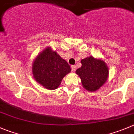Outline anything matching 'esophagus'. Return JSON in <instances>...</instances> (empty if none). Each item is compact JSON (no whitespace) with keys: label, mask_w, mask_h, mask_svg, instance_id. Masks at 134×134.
I'll return each instance as SVG.
<instances>
[{"label":"esophagus","mask_w":134,"mask_h":134,"mask_svg":"<svg viewBox=\"0 0 134 134\" xmlns=\"http://www.w3.org/2000/svg\"><path fill=\"white\" fill-rule=\"evenodd\" d=\"M71 68H72V72H75V71L76 70V68H77V67H76V65H72V66H71Z\"/></svg>","instance_id":"esophagus-1"}]
</instances>
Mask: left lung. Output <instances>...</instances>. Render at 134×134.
<instances>
[{"label": "left lung", "instance_id": "8db88e82", "mask_svg": "<svg viewBox=\"0 0 134 134\" xmlns=\"http://www.w3.org/2000/svg\"><path fill=\"white\" fill-rule=\"evenodd\" d=\"M81 67L76 70L85 89L95 91L105 83L109 75V70L104 61L87 57L81 61Z\"/></svg>", "mask_w": 134, "mask_h": 134}]
</instances>
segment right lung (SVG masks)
<instances>
[{
	"mask_svg": "<svg viewBox=\"0 0 134 134\" xmlns=\"http://www.w3.org/2000/svg\"><path fill=\"white\" fill-rule=\"evenodd\" d=\"M34 77L48 90H55L63 77L71 71L70 66L50 47L38 55L33 64Z\"/></svg>",
	"mask_w": 134,
	"mask_h": 134,
	"instance_id": "right-lung-1",
	"label": "right lung"
}]
</instances>
